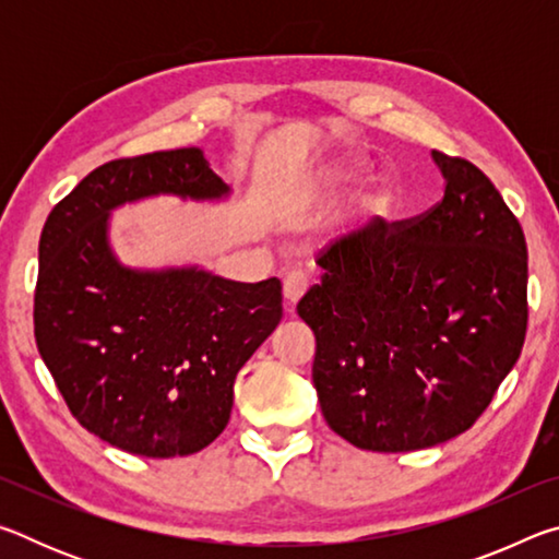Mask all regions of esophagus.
<instances>
[{"instance_id":"esophagus-1","label":"esophagus","mask_w":559,"mask_h":559,"mask_svg":"<svg viewBox=\"0 0 559 559\" xmlns=\"http://www.w3.org/2000/svg\"><path fill=\"white\" fill-rule=\"evenodd\" d=\"M306 290H308V281L306 276H300V273H288V276L283 278V298H286L288 308L296 306Z\"/></svg>"}]
</instances>
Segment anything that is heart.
Returning a JSON list of instances; mask_svg holds the SVG:
<instances>
[{"instance_id": "b5f03b06", "label": "heart", "mask_w": 559, "mask_h": 559, "mask_svg": "<svg viewBox=\"0 0 559 559\" xmlns=\"http://www.w3.org/2000/svg\"><path fill=\"white\" fill-rule=\"evenodd\" d=\"M384 192H382V189H377V197H382Z\"/></svg>"}]
</instances>
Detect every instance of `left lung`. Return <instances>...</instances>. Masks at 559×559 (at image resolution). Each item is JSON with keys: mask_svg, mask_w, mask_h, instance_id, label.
<instances>
[{"mask_svg": "<svg viewBox=\"0 0 559 559\" xmlns=\"http://www.w3.org/2000/svg\"><path fill=\"white\" fill-rule=\"evenodd\" d=\"M443 200L337 241L298 302L328 427L365 451L429 449L486 412L527 330V246L493 182L431 153Z\"/></svg>", "mask_w": 559, "mask_h": 559, "instance_id": "1", "label": "left lung"}]
</instances>
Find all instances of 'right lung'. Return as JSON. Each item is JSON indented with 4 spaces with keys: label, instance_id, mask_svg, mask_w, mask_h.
<instances>
[{
    "label": "right lung",
    "instance_id": "obj_1",
    "mask_svg": "<svg viewBox=\"0 0 559 559\" xmlns=\"http://www.w3.org/2000/svg\"><path fill=\"white\" fill-rule=\"evenodd\" d=\"M231 189L200 147L122 157L53 206L39 241L34 335L83 429L147 459L189 456L219 437L234 380L281 323V281H226L200 266H122L108 241L116 206Z\"/></svg>",
    "mask_w": 559,
    "mask_h": 559
}]
</instances>
